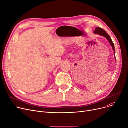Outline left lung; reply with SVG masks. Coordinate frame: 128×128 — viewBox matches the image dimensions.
<instances>
[{
    "label": "left lung",
    "instance_id": "1",
    "mask_svg": "<svg viewBox=\"0 0 128 128\" xmlns=\"http://www.w3.org/2000/svg\"><path fill=\"white\" fill-rule=\"evenodd\" d=\"M94 34H98V35H100L102 36H104L105 37L107 40H108L111 46H112L113 51H114V54L115 56V46H114V43L112 41V40L110 36L107 34V33L105 30H104L103 29L100 28H96V30H94Z\"/></svg>",
    "mask_w": 128,
    "mask_h": 128
}]
</instances>
